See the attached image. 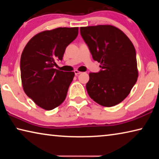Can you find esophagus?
<instances>
[{
	"label": "esophagus",
	"instance_id": "34e87169",
	"mask_svg": "<svg viewBox=\"0 0 159 159\" xmlns=\"http://www.w3.org/2000/svg\"><path fill=\"white\" fill-rule=\"evenodd\" d=\"M74 73H75V75H76V76H77V75H79V74H81L82 72H80V71H78V70H75V71H74Z\"/></svg>",
	"mask_w": 159,
	"mask_h": 159
}]
</instances>
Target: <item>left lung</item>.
I'll use <instances>...</instances> for the list:
<instances>
[{"label":"left lung","instance_id":"left-lung-1","mask_svg":"<svg viewBox=\"0 0 159 159\" xmlns=\"http://www.w3.org/2000/svg\"><path fill=\"white\" fill-rule=\"evenodd\" d=\"M94 60L100 63L98 73H90L86 89L91 99L110 107L125 99L138 77L134 47L128 37L112 25L80 28Z\"/></svg>","mask_w":159,"mask_h":159}]
</instances>
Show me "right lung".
<instances>
[{
    "mask_svg": "<svg viewBox=\"0 0 159 159\" xmlns=\"http://www.w3.org/2000/svg\"><path fill=\"white\" fill-rule=\"evenodd\" d=\"M79 27H59L31 38L21 53L20 71L24 91L38 106L52 110L62 103L74 72L54 69L66 48L75 40Z\"/></svg>",
    "mask_w": 159,
    "mask_h": 159,
    "instance_id": "add662e5",
    "label": "right lung"
}]
</instances>
